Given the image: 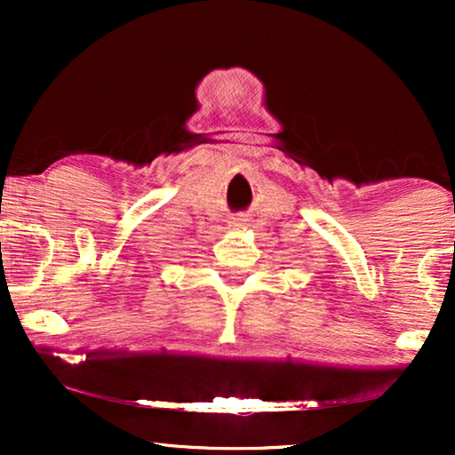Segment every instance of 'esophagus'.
<instances>
[{
    "label": "esophagus",
    "mask_w": 455,
    "mask_h": 455,
    "mask_svg": "<svg viewBox=\"0 0 455 455\" xmlns=\"http://www.w3.org/2000/svg\"><path fill=\"white\" fill-rule=\"evenodd\" d=\"M232 226H234V228H242V226H246V217H234V220H232Z\"/></svg>",
    "instance_id": "obj_1"
}]
</instances>
